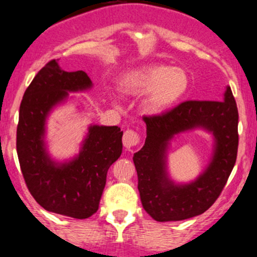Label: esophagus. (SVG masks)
Here are the masks:
<instances>
[{
  "mask_svg": "<svg viewBox=\"0 0 257 257\" xmlns=\"http://www.w3.org/2000/svg\"><path fill=\"white\" fill-rule=\"evenodd\" d=\"M139 143H140V139H139V135L137 133L133 131L124 132V135H123V145H124L126 150H131L132 147L137 146Z\"/></svg>",
  "mask_w": 257,
  "mask_h": 257,
  "instance_id": "obj_1",
  "label": "esophagus"
}]
</instances>
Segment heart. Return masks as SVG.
Here are the masks:
<instances>
[{
  "mask_svg": "<svg viewBox=\"0 0 257 257\" xmlns=\"http://www.w3.org/2000/svg\"><path fill=\"white\" fill-rule=\"evenodd\" d=\"M190 85L187 72L181 67L149 65L123 72L118 89L128 96L146 94L144 108L149 114H161L185 95Z\"/></svg>",
  "mask_w": 257,
  "mask_h": 257,
  "instance_id": "heart-1",
  "label": "heart"
}]
</instances>
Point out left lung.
Returning a JSON list of instances; mask_svg holds the SVG:
<instances>
[{"mask_svg": "<svg viewBox=\"0 0 257 257\" xmlns=\"http://www.w3.org/2000/svg\"><path fill=\"white\" fill-rule=\"evenodd\" d=\"M146 140L134 153L138 190L144 209L159 222L181 221L208 210L225 187L237 159L238 110L227 85L222 101H186L162 116L144 117ZM212 135V155L196 179L175 182L169 173L171 141L182 132Z\"/></svg>", "mask_w": 257, "mask_h": 257, "instance_id": "left-lung-1", "label": "left lung"}]
</instances>
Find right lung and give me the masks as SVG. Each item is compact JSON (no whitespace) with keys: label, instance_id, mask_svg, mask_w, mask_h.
<instances>
[{"label":"right lung","instance_id":"add662e5","mask_svg":"<svg viewBox=\"0 0 257 257\" xmlns=\"http://www.w3.org/2000/svg\"><path fill=\"white\" fill-rule=\"evenodd\" d=\"M93 82L82 70L67 72L58 60L49 61L25 90L17 128V152L26 186L46 210L73 219L96 213L106 174L122 153L120 128L89 124L79 151L67 159H55L47 143L51 113L69 101H82L70 93H84Z\"/></svg>","mask_w":257,"mask_h":257}]
</instances>
